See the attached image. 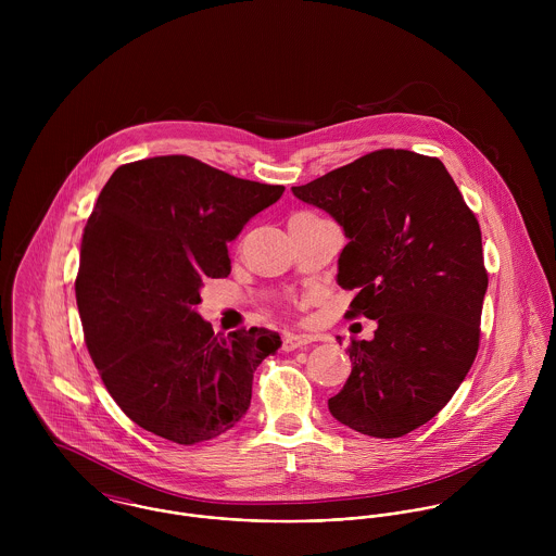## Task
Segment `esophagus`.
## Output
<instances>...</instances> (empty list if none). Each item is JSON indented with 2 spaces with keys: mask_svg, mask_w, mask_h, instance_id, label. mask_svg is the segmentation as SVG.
I'll use <instances>...</instances> for the list:
<instances>
[{
  "mask_svg": "<svg viewBox=\"0 0 556 556\" xmlns=\"http://www.w3.org/2000/svg\"><path fill=\"white\" fill-rule=\"evenodd\" d=\"M315 338L311 333H287L285 340H282V349L285 351H295V349H302L306 344H311Z\"/></svg>",
  "mask_w": 556,
  "mask_h": 556,
  "instance_id": "1",
  "label": "esophagus"
}]
</instances>
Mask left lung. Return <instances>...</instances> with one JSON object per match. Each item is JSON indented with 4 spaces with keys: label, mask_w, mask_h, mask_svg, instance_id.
Segmentation results:
<instances>
[{
    "label": "left lung",
    "mask_w": 556,
    "mask_h": 556,
    "mask_svg": "<svg viewBox=\"0 0 556 556\" xmlns=\"http://www.w3.org/2000/svg\"><path fill=\"white\" fill-rule=\"evenodd\" d=\"M291 190L349 239L336 276L357 291L346 315L377 320L372 340L351 342L353 370L329 413L368 437L408 434L476 359L488 289L476 214L441 160L406 150L366 154Z\"/></svg>",
    "instance_id": "1"
}]
</instances>
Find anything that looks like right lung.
<instances>
[{
	"label": "right lung",
	"instance_id": "obj_1",
	"mask_svg": "<svg viewBox=\"0 0 556 556\" xmlns=\"http://www.w3.org/2000/svg\"><path fill=\"white\" fill-rule=\"evenodd\" d=\"M282 192L190 156L124 164L102 188L77 306L109 394L148 432L194 445L245 415L254 370L282 340L265 327L214 333L197 304L207 278L231 274L227 243Z\"/></svg>",
	"mask_w": 556,
	"mask_h": 556
}]
</instances>
